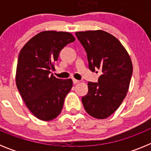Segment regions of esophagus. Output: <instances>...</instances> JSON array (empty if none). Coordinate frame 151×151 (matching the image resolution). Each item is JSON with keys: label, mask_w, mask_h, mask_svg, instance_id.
Wrapping results in <instances>:
<instances>
[{"label": "esophagus", "mask_w": 151, "mask_h": 151, "mask_svg": "<svg viewBox=\"0 0 151 151\" xmlns=\"http://www.w3.org/2000/svg\"><path fill=\"white\" fill-rule=\"evenodd\" d=\"M73 84H77L79 82V81L77 79H75V78H73Z\"/></svg>", "instance_id": "esophagus-1"}]
</instances>
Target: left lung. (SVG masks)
Returning <instances> with one entry per match:
<instances>
[{
    "instance_id": "left-lung-1",
    "label": "left lung",
    "mask_w": 151,
    "mask_h": 151,
    "mask_svg": "<svg viewBox=\"0 0 151 151\" xmlns=\"http://www.w3.org/2000/svg\"><path fill=\"white\" fill-rule=\"evenodd\" d=\"M87 53L90 70L100 69L98 82L88 83L82 97L85 111L96 119L112 115L125 99L132 75V63L121 42L102 30L76 32Z\"/></svg>"
}]
</instances>
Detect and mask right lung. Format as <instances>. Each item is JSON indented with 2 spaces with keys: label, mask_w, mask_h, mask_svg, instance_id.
I'll return each mask as SVG.
<instances>
[{
  "label": "right lung",
  "mask_w": 151,
  "mask_h": 151,
  "mask_svg": "<svg viewBox=\"0 0 151 151\" xmlns=\"http://www.w3.org/2000/svg\"><path fill=\"white\" fill-rule=\"evenodd\" d=\"M75 40L69 32L45 31L31 38L19 52L17 87L31 113L41 120H52L59 115L73 87L71 78H57L50 73L60 50Z\"/></svg>",
  "instance_id": "right-lung-1"
}]
</instances>
